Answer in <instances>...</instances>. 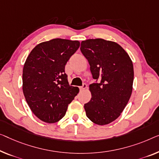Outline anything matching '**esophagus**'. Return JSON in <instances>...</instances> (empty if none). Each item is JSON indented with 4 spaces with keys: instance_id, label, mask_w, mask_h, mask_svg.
Here are the masks:
<instances>
[{
    "instance_id": "1",
    "label": "esophagus",
    "mask_w": 159,
    "mask_h": 159,
    "mask_svg": "<svg viewBox=\"0 0 159 159\" xmlns=\"http://www.w3.org/2000/svg\"><path fill=\"white\" fill-rule=\"evenodd\" d=\"M86 88H87V85L86 84H84L81 86L79 87V89H80V91H83V90H84L85 89H86Z\"/></svg>"
}]
</instances>
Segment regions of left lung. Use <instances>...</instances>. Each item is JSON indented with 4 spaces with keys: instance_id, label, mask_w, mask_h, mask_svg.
Listing matches in <instances>:
<instances>
[{
    "instance_id": "obj_1",
    "label": "left lung",
    "mask_w": 159,
    "mask_h": 159,
    "mask_svg": "<svg viewBox=\"0 0 159 159\" xmlns=\"http://www.w3.org/2000/svg\"><path fill=\"white\" fill-rule=\"evenodd\" d=\"M80 51L96 83L90 85L91 99L84 104L87 117L98 125L115 120L131 96L134 66L120 45L101 39L81 42Z\"/></svg>"
}]
</instances>
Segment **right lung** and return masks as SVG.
Returning a JSON list of instances; mask_svg holds the SVG:
<instances>
[{
  "label": "right lung",
  "instance_id": "1",
  "mask_svg": "<svg viewBox=\"0 0 159 159\" xmlns=\"http://www.w3.org/2000/svg\"><path fill=\"white\" fill-rule=\"evenodd\" d=\"M79 46L77 41L55 39L37 45L25 61L23 94L30 110L43 121L60 120L79 93V88L68 84L65 66Z\"/></svg>",
  "mask_w": 159,
  "mask_h": 159
}]
</instances>
